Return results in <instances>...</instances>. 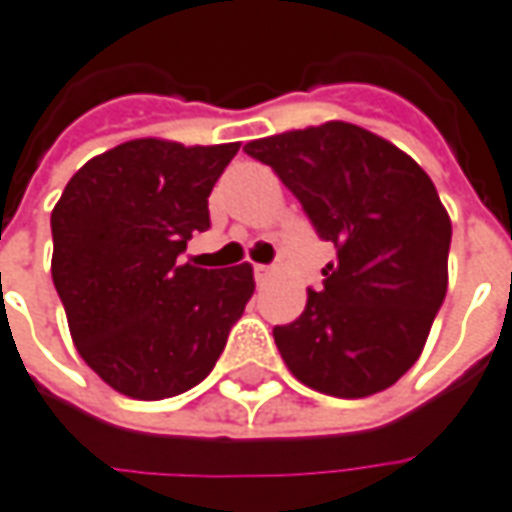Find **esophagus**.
Here are the masks:
<instances>
[{"label": "esophagus", "instance_id": "obj_1", "mask_svg": "<svg viewBox=\"0 0 512 512\" xmlns=\"http://www.w3.org/2000/svg\"><path fill=\"white\" fill-rule=\"evenodd\" d=\"M253 276H256V282H259V285H265L267 279L273 276V267H270V265H256V267H253Z\"/></svg>", "mask_w": 512, "mask_h": 512}]
</instances>
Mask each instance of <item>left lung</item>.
Masks as SVG:
<instances>
[{"label":"left lung","instance_id":"1","mask_svg":"<svg viewBox=\"0 0 512 512\" xmlns=\"http://www.w3.org/2000/svg\"><path fill=\"white\" fill-rule=\"evenodd\" d=\"M299 199L336 262L302 316L273 327L290 373L307 387L362 399L419 359L447 293L450 216L430 176L370 130L327 122L245 145Z\"/></svg>","mask_w":512,"mask_h":512}]
</instances>
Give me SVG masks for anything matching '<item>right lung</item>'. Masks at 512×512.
I'll return each instance as SVG.
<instances>
[{
  "instance_id": "add662e5",
  "label": "right lung",
  "mask_w": 512,
  "mask_h": 512,
  "mask_svg": "<svg viewBox=\"0 0 512 512\" xmlns=\"http://www.w3.org/2000/svg\"><path fill=\"white\" fill-rule=\"evenodd\" d=\"M239 142L133 139L73 173L50 213L53 287L88 367L130 399H168L213 370L253 296V267L182 265Z\"/></svg>"
}]
</instances>
